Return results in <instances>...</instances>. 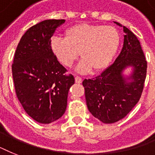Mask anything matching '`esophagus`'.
<instances>
[{"mask_svg":"<svg viewBox=\"0 0 155 155\" xmlns=\"http://www.w3.org/2000/svg\"><path fill=\"white\" fill-rule=\"evenodd\" d=\"M75 83H77V84H81L82 83V78L80 77V76H75Z\"/></svg>","mask_w":155,"mask_h":155,"instance_id":"esophagus-1","label":"esophagus"}]
</instances>
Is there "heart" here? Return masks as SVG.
I'll return each instance as SVG.
<instances>
[{"mask_svg": "<svg viewBox=\"0 0 155 155\" xmlns=\"http://www.w3.org/2000/svg\"><path fill=\"white\" fill-rule=\"evenodd\" d=\"M66 38L54 37L51 48L60 63L71 67L82 57L76 70L85 73L92 68L102 70L113 60L120 44V35L113 26L83 23L68 28Z\"/></svg>", "mask_w": 155, "mask_h": 155, "instance_id": "heart-1", "label": "heart"}]
</instances>
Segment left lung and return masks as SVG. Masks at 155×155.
I'll list each match as a JSON object with an SVG mask.
<instances>
[{"mask_svg":"<svg viewBox=\"0 0 155 155\" xmlns=\"http://www.w3.org/2000/svg\"><path fill=\"white\" fill-rule=\"evenodd\" d=\"M123 29L124 45L115 62L97 77L83 81L88 110L105 124L121 120L132 110L141 98L147 77V62L140 42L128 28ZM129 65L134 72L125 79L122 71ZM130 78L131 82L126 81Z\"/></svg>","mask_w":155,"mask_h":155,"instance_id":"left-lung-1","label":"left lung"}]
</instances>
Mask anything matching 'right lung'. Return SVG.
I'll list each match as a JSON object with an SVG mask.
<instances>
[{
  "label": "right lung",
  "mask_w": 155,
  "mask_h": 155,
  "mask_svg": "<svg viewBox=\"0 0 155 155\" xmlns=\"http://www.w3.org/2000/svg\"><path fill=\"white\" fill-rule=\"evenodd\" d=\"M64 22V19L45 20L28 29L12 64L18 101L30 117L42 124H50L63 115L68 91L75 83L51 48L54 32Z\"/></svg>",
  "instance_id": "right-lung-1"
}]
</instances>
